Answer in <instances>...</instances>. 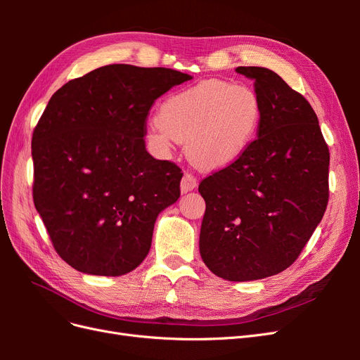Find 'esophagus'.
<instances>
[{
  "label": "esophagus",
  "mask_w": 360,
  "mask_h": 360,
  "mask_svg": "<svg viewBox=\"0 0 360 360\" xmlns=\"http://www.w3.org/2000/svg\"><path fill=\"white\" fill-rule=\"evenodd\" d=\"M197 188V179H195L192 174L186 172L184 176L181 177V183H180V191L181 193H188L191 191H193Z\"/></svg>",
  "instance_id": "34e87169"
}]
</instances>
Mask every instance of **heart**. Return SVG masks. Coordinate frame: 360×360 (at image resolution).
Returning <instances> with one entry per match:
<instances>
[{
	"label": "heart",
	"instance_id": "heart-1",
	"mask_svg": "<svg viewBox=\"0 0 360 360\" xmlns=\"http://www.w3.org/2000/svg\"><path fill=\"white\" fill-rule=\"evenodd\" d=\"M259 120L261 102L250 86L209 79L169 96L146 139L159 158H169L181 143L195 165L219 169L246 153Z\"/></svg>",
	"mask_w": 360,
	"mask_h": 360
}]
</instances>
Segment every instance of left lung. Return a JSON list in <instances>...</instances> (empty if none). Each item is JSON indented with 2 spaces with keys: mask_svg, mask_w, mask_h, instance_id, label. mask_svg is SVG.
Listing matches in <instances>:
<instances>
[{
  "mask_svg": "<svg viewBox=\"0 0 360 360\" xmlns=\"http://www.w3.org/2000/svg\"><path fill=\"white\" fill-rule=\"evenodd\" d=\"M261 102L258 138L200 183L201 258L216 276L257 281L297 259L329 200V148L308 101L266 68H237Z\"/></svg>",
  "mask_w": 360,
  "mask_h": 360,
  "instance_id": "1",
  "label": "left lung"
}]
</instances>
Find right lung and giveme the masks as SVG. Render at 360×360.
<instances>
[{
    "label": "right lung",
    "instance_id": "obj_1",
    "mask_svg": "<svg viewBox=\"0 0 360 360\" xmlns=\"http://www.w3.org/2000/svg\"><path fill=\"white\" fill-rule=\"evenodd\" d=\"M192 79L110 64L64 84L31 141L32 198L57 254L86 275L122 276L147 257L162 210L180 197L176 163L146 150L151 105Z\"/></svg>",
    "mask_w": 360,
    "mask_h": 360
}]
</instances>
